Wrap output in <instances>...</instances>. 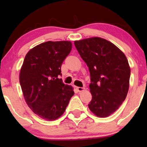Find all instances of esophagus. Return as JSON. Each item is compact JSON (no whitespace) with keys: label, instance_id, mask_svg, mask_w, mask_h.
I'll return each mask as SVG.
<instances>
[{"label":"esophagus","instance_id":"34e87169","mask_svg":"<svg viewBox=\"0 0 147 147\" xmlns=\"http://www.w3.org/2000/svg\"><path fill=\"white\" fill-rule=\"evenodd\" d=\"M76 89H77V90L78 92H82L84 91V90H85V88H82V87H76Z\"/></svg>","mask_w":147,"mask_h":147}]
</instances>
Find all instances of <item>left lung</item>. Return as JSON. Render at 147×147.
Segmentation results:
<instances>
[{"label": "left lung", "mask_w": 147, "mask_h": 147, "mask_svg": "<svg viewBox=\"0 0 147 147\" xmlns=\"http://www.w3.org/2000/svg\"><path fill=\"white\" fill-rule=\"evenodd\" d=\"M74 44L89 68L92 99L88 107L98 117L109 116L127 96L130 76L127 58L119 48L103 38H87Z\"/></svg>", "instance_id": "8db88e82"}]
</instances>
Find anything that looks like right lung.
Returning a JSON list of instances; mask_svg holds the SVG:
<instances>
[{"mask_svg":"<svg viewBox=\"0 0 147 147\" xmlns=\"http://www.w3.org/2000/svg\"><path fill=\"white\" fill-rule=\"evenodd\" d=\"M72 48L71 41H47L26 54L19 74L25 102L35 114L55 120L65 111L74 88L61 82V67Z\"/></svg>","mask_w":147,"mask_h":147,"instance_id":"1","label":"right lung"}]
</instances>
